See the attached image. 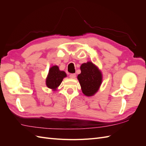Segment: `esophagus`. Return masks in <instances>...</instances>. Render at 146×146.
Listing matches in <instances>:
<instances>
[{"mask_svg": "<svg viewBox=\"0 0 146 146\" xmlns=\"http://www.w3.org/2000/svg\"><path fill=\"white\" fill-rule=\"evenodd\" d=\"M69 77L71 78H75L76 77V74H70L69 75Z\"/></svg>", "mask_w": 146, "mask_h": 146, "instance_id": "obj_1", "label": "esophagus"}]
</instances>
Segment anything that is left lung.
Here are the masks:
<instances>
[{
  "instance_id": "8db88e82",
  "label": "left lung",
  "mask_w": 146,
  "mask_h": 146,
  "mask_svg": "<svg viewBox=\"0 0 146 146\" xmlns=\"http://www.w3.org/2000/svg\"><path fill=\"white\" fill-rule=\"evenodd\" d=\"M80 70L81 74L78 75L77 78L83 93L87 96H93L102 83V74L91 62L82 64Z\"/></svg>"
}]
</instances>
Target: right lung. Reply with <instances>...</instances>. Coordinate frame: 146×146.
<instances>
[{"label":"right lung","instance_id":"1","mask_svg":"<svg viewBox=\"0 0 146 146\" xmlns=\"http://www.w3.org/2000/svg\"><path fill=\"white\" fill-rule=\"evenodd\" d=\"M65 77H66V73L64 71H60L58 66H52L48 71L46 79V85L48 88L55 90L60 85Z\"/></svg>","mask_w":146,"mask_h":146}]
</instances>
